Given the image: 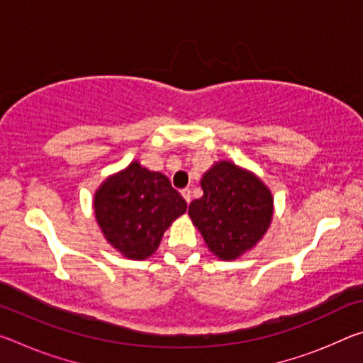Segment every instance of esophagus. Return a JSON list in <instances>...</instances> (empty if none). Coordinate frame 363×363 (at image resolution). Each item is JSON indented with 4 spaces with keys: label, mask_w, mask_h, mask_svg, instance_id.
Segmentation results:
<instances>
[{
    "label": "esophagus",
    "mask_w": 363,
    "mask_h": 363,
    "mask_svg": "<svg viewBox=\"0 0 363 363\" xmlns=\"http://www.w3.org/2000/svg\"><path fill=\"white\" fill-rule=\"evenodd\" d=\"M181 195L184 196V200H186L187 203H190V200H192V195H190V190L189 189H182L181 190Z\"/></svg>",
    "instance_id": "34e87169"
}]
</instances>
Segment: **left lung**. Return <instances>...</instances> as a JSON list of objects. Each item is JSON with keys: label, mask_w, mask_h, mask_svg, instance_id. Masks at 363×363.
Instances as JSON below:
<instances>
[{"label": "left lung", "mask_w": 363, "mask_h": 363, "mask_svg": "<svg viewBox=\"0 0 363 363\" xmlns=\"http://www.w3.org/2000/svg\"><path fill=\"white\" fill-rule=\"evenodd\" d=\"M203 196L189 216L213 255L232 261L247 253L267 232L274 199L259 177L232 162H218L201 177Z\"/></svg>", "instance_id": "left-lung-1"}]
</instances>
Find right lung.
I'll return each instance as SVG.
<instances>
[{
  "label": "right lung",
  "mask_w": 363,
  "mask_h": 363,
  "mask_svg": "<svg viewBox=\"0 0 363 363\" xmlns=\"http://www.w3.org/2000/svg\"><path fill=\"white\" fill-rule=\"evenodd\" d=\"M186 210V200L168 177L139 162L108 176L94 194V214L104 237L130 259L155 253L164 230Z\"/></svg>",
  "instance_id": "add662e5"
}]
</instances>
